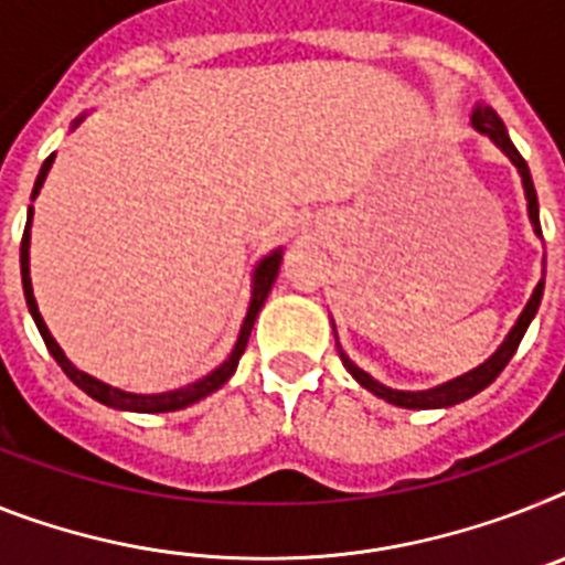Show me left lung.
<instances>
[{"mask_svg": "<svg viewBox=\"0 0 565 565\" xmlns=\"http://www.w3.org/2000/svg\"><path fill=\"white\" fill-rule=\"evenodd\" d=\"M473 126H477V131H482V135L491 137V140H494V143L500 146L505 154H509L511 163L520 169V174H523L525 198H529V217H532L534 232H537V235H543V230H540L537 192H534V183H532V174H529V166H525L523 154H520V151L514 149V143H511L509 131H505V126H502V120L497 117L494 108H488V106L473 108ZM543 284H546V278H543V281L534 287L532 298H529V305H525V310L520 312V319H516L514 330L509 333V339L502 341L500 350H497V353L491 355L486 364H480L477 371L454 379V382H448V385H439V387H434V391H419V393L391 391V387L379 385L376 379H371L364 371H359V367H355V364L350 362L344 353H341V362H344V367L353 373V379L359 382V385L367 387V391L376 393V396H382V399H387L391 405H399V407H448V405H457V402H466V399H471L473 393H480L482 387L491 385V382H494V379L502 373V367L511 362V355L516 353V348H520V341H523L525 330H529V324H532L534 312H537L540 298H543Z\"/></svg>", "mask_w": 565, "mask_h": 565, "instance_id": "obj_1", "label": "left lung"}]
</instances>
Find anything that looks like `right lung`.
I'll return each instance as SVG.
<instances>
[{
  "instance_id": "1",
  "label": "right lung",
  "mask_w": 565,
  "mask_h": 565,
  "mask_svg": "<svg viewBox=\"0 0 565 565\" xmlns=\"http://www.w3.org/2000/svg\"><path fill=\"white\" fill-rule=\"evenodd\" d=\"M51 163H54V154H51L45 163H42L40 174H36V183H33V192L31 198H36L42 189V183H45V174H49ZM31 215L33 210H28V224H25V232H22V246H19V269H22V290H25V301H28V310H31L33 321H36V330H40L42 341H45V348H49V353L54 355L56 364L63 367L65 376L74 382V385L79 387V391H85L92 399L103 402V405L108 407H120V411H137V414H166V411H180V407L192 405V402L203 399V396H210V393H215L217 387L224 385L226 379L235 373V367H238V359L244 355L246 350V341H249V333H253V324L255 319H258V310L264 307V301H267L269 290H273L275 278H278V267H281V249L273 255H267V258L260 260L258 269H255V287H253V301H249V310H246V319H244V327H241V335H238V344H235V350H232V355L226 359L217 371H212L210 376H203L201 382H194V385H186L180 387V391H172V393H151V396H137V393H126V391H117V387H108L106 382H97L94 376H88V373L77 371L74 364L65 359V353L60 350V344L54 341V335L49 333V327H45V321H42L40 310H36V301H33V290H31V269H28V244H31Z\"/></svg>"
}]
</instances>
